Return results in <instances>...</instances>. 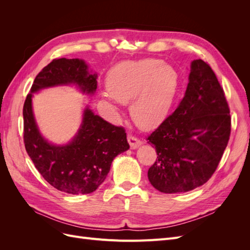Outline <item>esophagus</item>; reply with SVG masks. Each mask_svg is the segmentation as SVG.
I'll use <instances>...</instances> for the list:
<instances>
[{
    "label": "esophagus",
    "mask_w": 250,
    "mask_h": 250,
    "mask_svg": "<svg viewBox=\"0 0 250 250\" xmlns=\"http://www.w3.org/2000/svg\"><path fill=\"white\" fill-rule=\"evenodd\" d=\"M127 141H128V143H129L130 148L133 149V150L139 148V147L142 145V142H141L139 139L133 137V135H128Z\"/></svg>",
    "instance_id": "34e87169"
}]
</instances>
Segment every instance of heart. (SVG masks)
I'll list each match as a JSON object with an SVG mask.
<instances>
[{
  "label": "heart",
  "instance_id": "obj_1",
  "mask_svg": "<svg viewBox=\"0 0 250 250\" xmlns=\"http://www.w3.org/2000/svg\"><path fill=\"white\" fill-rule=\"evenodd\" d=\"M177 86V73L171 65L147 58L113 66L102 96L110 102H130L133 122L142 129H151L167 118Z\"/></svg>",
  "mask_w": 250,
  "mask_h": 250
}]
</instances>
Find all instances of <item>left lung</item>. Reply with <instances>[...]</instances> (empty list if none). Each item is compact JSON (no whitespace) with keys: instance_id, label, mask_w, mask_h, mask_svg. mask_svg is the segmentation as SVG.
Returning a JSON list of instances; mask_svg holds the SVG:
<instances>
[{"instance_id":"left-lung-1","label":"left lung","mask_w":250,"mask_h":250,"mask_svg":"<svg viewBox=\"0 0 250 250\" xmlns=\"http://www.w3.org/2000/svg\"><path fill=\"white\" fill-rule=\"evenodd\" d=\"M177 108L148 137L157 160L148 179L162 193H185L204 185L216 171L230 134L223 89L210 66L193 60Z\"/></svg>"}]
</instances>
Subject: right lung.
I'll return each mask as SVG.
<instances>
[{
    "mask_svg": "<svg viewBox=\"0 0 250 250\" xmlns=\"http://www.w3.org/2000/svg\"><path fill=\"white\" fill-rule=\"evenodd\" d=\"M98 74L83 59H54L37 75L22 109L27 153L42 176L57 190L73 195L96 191L106 178L115 157L129 149L126 132L85 105L81 124L71 141L55 144L41 132L33 111V95L57 86H75L94 96Z\"/></svg>",
    "mask_w": 250,
    "mask_h": 250,
    "instance_id": "obj_1",
    "label": "right lung"
}]
</instances>
